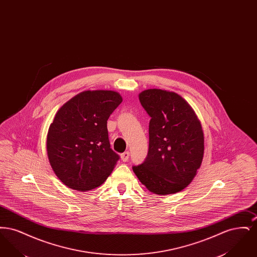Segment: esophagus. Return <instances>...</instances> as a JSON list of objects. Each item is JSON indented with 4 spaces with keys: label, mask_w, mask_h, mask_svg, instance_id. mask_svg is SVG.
Returning <instances> with one entry per match:
<instances>
[{
    "label": "esophagus",
    "mask_w": 257,
    "mask_h": 257,
    "mask_svg": "<svg viewBox=\"0 0 257 257\" xmlns=\"http://www.w3.org/2000/svg\"><path fill=\"white\" fill-rule=\"evenodd\" d=\"M129 157H130V153H129L128 151L124 152V153H122V154L120 155V158H121L123 162H127V161L129 160Z\"/></svg>",
    "instance_id": "1"
}]
</instances>
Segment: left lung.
Returning <instances> with one entry per match:
<instances>
[{"label": "left lung", "mask_w": 257, "mask_h": 257, "mask_svg": "<svg viewBox=\"0 0 257 257\" xmlns=\"http://www.w3.org/2000/svg\"><path fill=\"white\" fill-rule=\"evenodd\" d=\"M139 99L150 115L149 148L146 161L134 166L141 183L156 195H172L193 181L204 154L201 123L179 94L149 88Z\"/></svg>", "instance_id": "8db88e82"}]
</instances>
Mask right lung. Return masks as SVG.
I'll return each mask as SVG.
<instances>
[{
  "label": "right lung",
  "instance_id": "right-lung-1",
  "mask_svg": "<svg viewBox=\"0 0 257 257\" xmlns=\"http://www.w3.org/2000/svg\"><path fill=\"white\" fill-rule=\"evenodd\" d=\"M122 102L113 90H86L57 111L46 147L50 165L62 183L85 192L104 183L119 156L111 150L107 120Z\"/></svg>",
  "mask_w": 257,
  "mask_h": 257
}]
</instances>
